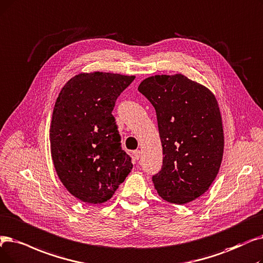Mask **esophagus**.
Listing matches in <instances>:
<instances>
[{
	"label": "esophagus",
	"mask_w": 263,
	"mask_h": 263,
	"mask_svg": "<svg viewBox=\"0 0 263 263\" xmlns=\"http://www.w3.org/2000/svg\"><path fill=\"white\" fill-rule=\"evenodd\" d=\"M132 156H133V158H134L135 160H139V159H140V156H141V152H140V151H134V152L132 153Z\"/></svg>",
	"instance_id": "34e87169"
}]
</instances>
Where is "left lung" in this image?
<instances>
[{"label":"left lung","instance_id":"8db88e82","mask_svg":"<svg viewBox=\"0 0 263 263\" xmlns=\"http://www.w3.org/2000/svg\"><path fill=\"white\" fill-rule=\"evenodd\" d=\"M139 91L156 109L162 144L155 188L170 203L196 200L210 188L222 160L223 130L216 98L181 74L148 77Z\"/></svg>","mask_w":263,"mask_h":263}]
</instances>
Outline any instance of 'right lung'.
<instances>
[{"mask_svg": "<svg viewBox=\"0 0 263 263\" xmlns=\"http://www.w3.org/2000/svg\"><path fill=\"white\" fill-rule=\"evenodd\" d=\"M134 78L79 74L55 101L49 134L52 161L64 187L83 202H106L132 170L111 111Z\"/></svg>", "mask_w": 263, "mask_h": 263, "instance_id": "add662e5", "label": "right lung"}]
</instances>
